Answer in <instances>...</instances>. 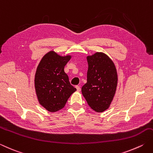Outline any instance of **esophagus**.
<instances>
[{
	"label": "esophagus",
	"instance_id": "1",
	"mask_svg": "<svg viewBox=\"0 0 153 153\" xmlns=\"http://www.w3.org/2000/svg\"><path fill=\"white\" fill-rule=\"evenodd\" d=\"M76 89H77V91H80V87L79 86V85H76Z\"/></svg>",
	"mask_w": 153,
	"mask_h": 153
}]
</instances>
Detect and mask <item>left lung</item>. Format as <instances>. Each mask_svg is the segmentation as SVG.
<instances>
[{
    "label": "left lung",
    "instance_id": "1",
    "mask_svg": "<svg viewBox=\"0 0 153 153\" xmlns=\"http://www.w3.org/2000/svg\"><path fill=\"white\" fill-rule=\"evenodd\" d=\"M87 83L82 93L91 108L103 112L110 107L115 96L118 76L114 62L103 52L87 56Z\"/></svg>",
    "mask_w": 153,
    "mask_h": 153
}]
</instances>
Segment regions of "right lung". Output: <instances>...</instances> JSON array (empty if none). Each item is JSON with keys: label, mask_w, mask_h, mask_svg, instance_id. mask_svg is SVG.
Wrapping results in <instances>:
<instances>
[{"label": "right lung", "mask_w": 153, "mask_h": 153, "mask_svg": "<svg viewBox=\"0 0 153 153\" xmlns=\"http://www.w3.org/2000/svg\"><path fill=\"white\" fill-rule=\"evenodd\" d=\"M71 56H62L50 51L40 60L34 77V87L38 102L50 112L64 107L76 89L70 84L64 67Z\"/></svg>", "instance_id": "right-lung-1"}]
</instances>
